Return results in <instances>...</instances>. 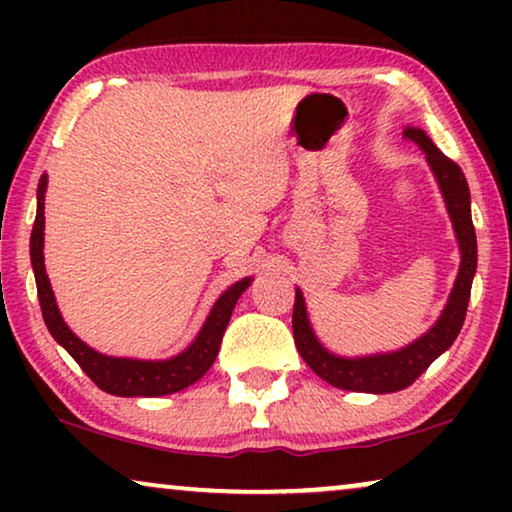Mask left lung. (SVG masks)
Here are the masks:
<instances>
[{
	"mask_svg": "<svg viewBox=\"0 0 512 512\" xmlns=\"http://www.w3.org/2000/svg\"><path fill=\"white\" fill-rule=\"evenodd\" d=\"M403 135L412 139L424 151L433 177L443 193L447 214H450L454 237H457L461 263L457 279L450 291V298L440 312L436 324L415 342L405 345L396 352H382L370 356H338L321 345L314 335L303 291L296 289V303H293V340L303 361L333 387L345 391H363V394H391L410 387L440 354L452 347L464 326L468 298H471V284L478 268V242H475V228L471 219V191H468L466 177L461 167L445 156L429 135L419 128L403 130Z\"/></svg>",
	"mask_w": 512,
	"mask_h": 512,
	"instance_id": "8db88e82",
	"label": "left lung"
}]
</instances>
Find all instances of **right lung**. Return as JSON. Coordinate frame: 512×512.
Instances as JSON below:
<instances>
[{"mask_svg":"<svg viewBox=\"0 0 512 512\" xmlns=\"http://www.w3.org/2000/svg\"><path fill=\"white\" fill-rule=\"evenodd\" d=\"M48 177L39 179L37 188V219H34L32 237H30V258L34 279H37V293L41 303V314L48 331L58 345L69 352V356L79 363L90 380L107 394L114 396H165L191 387L202 375L212 368V363L219 354L223 333L230 321V314L235 310L237 298L249 289L251 277H244L233 286H228L216 300L212 312L207 314L200 333L188 345L184 352L163 361H144V359H123V356H107L86 345L72 328L65 324L62 314L55 303L51 282H48L46 265H44V200H46Z\"/></svg>","mask_w":512,"mask_h":512,"instance_id":"1","label":"right lung"}]
</instances>
